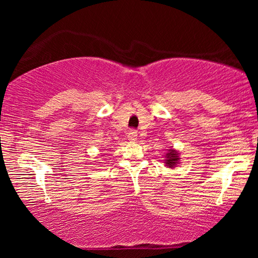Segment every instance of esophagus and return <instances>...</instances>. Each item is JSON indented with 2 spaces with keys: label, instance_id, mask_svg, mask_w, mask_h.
<instances>
[{
  "label": "esophagus",
  "instance_id": "obj_1",
  "mask_svg": "<svg viewBox=\"0 0 258 258\" xmlns=\"http://www.w3.org/2000/svg\"><path fill=\"white\" fill-rule=\"evenodd\" d=\"M127 138H128L130 141H132V142L137 141V138H138V132H137V131H135V130H131L130 132L127 133Z\"/></svg>",
  "mask_w": 258,
  "mask_h": 258
}]
</instances>
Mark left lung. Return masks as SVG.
<instances>
[{"mask_svg": "<svg viewBox=\"0 0 258 258\" xmlns=\"http://www.w3.org/2000/svg\"><path fill=\"white\" fill-rule=\"evenodd\" d=\"M165 164L167 167L169 168H173L175 167L178 163V159H180V157H178V152L175 149H169L167 154L165 156Z\"/></svg>", "mask_w": 258, "mask_h": 258, "instance_id": "obj_1", "label": "left lung"}]
</instances>
